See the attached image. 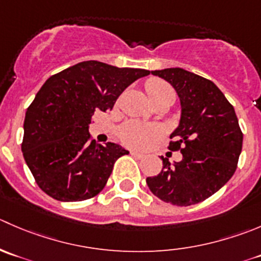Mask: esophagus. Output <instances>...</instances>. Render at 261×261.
<instances>
[{"instance_id": "34e87169", "label": "esophagus", "mask_w": 261, "mask_h": 261, "mask_svg": "<svg viewBox=\"0 0 261 261\" xmlns=\"http://www.w3.org/2000/svg\"><path fill=\"white\" fill-rule=\"evenodd\" d=\"M131 155L133 156H135V158H144V154L143 153H140V151H136V150H133L131 151Z\"/></svg>"}]
</instances>
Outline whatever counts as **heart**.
Here are the masks:
<instances>
[{
  "label": "heart",
  "mask_w": 261,
  "mask_h": 261,
  "mask_svg": "<svg viewBox=\"0 0 261 261\" xmlns=\"http://www.w3.org/2000/svg\"><path fill=\"white\" fill-rule=\"evenodd\" d=\"M145 90L151 102L158 99L163 94L173 93L172 88L167 83L159 79H150L146 82ZM163 130L155 123H143L138 121L126 122L120 128V139L123 144L134 148H145L146 145L162 136Z\"/></svg>",
  "instance_id": "obj_1"
}]
</instances>
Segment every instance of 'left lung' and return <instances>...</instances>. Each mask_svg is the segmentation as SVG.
Returning a JSON list of instances; mask_svg holds the SVG:
<instances>
[{
	"label": "left lung",
	"mask_w": 261,
	"mask_h": 261,
	"mask_svg": "<svg viewBox=\"0 0 261 261\" xmlns=\"http://www.w3.org/2000/svg\"><path fill=\"white\" fill-rule=\"evenodd\" d=\"M168 82L179 98L181 118L171 134L169 150L182 159L169 163L146 184L156 198L189 206L216 194L233 176L242 150V131L231 103L216 84L179 67L151 71Z\"/></svg>",
	"instance_id": "8db88e82"
}]
</instances>
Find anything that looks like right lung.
<instances>
[{"instance_id":"obj_1","label":"right lung","mask_w":261,"mask_h":261,"mask_svg":"<svg viewBox=\"0 0 261 261\" xmlns=\"http://www.w3.org/2000/svg\"><path fill=\"white\" fill-rule=\"evenodd\" d=\"M149 74L84 61L43 84L25 113L21 150L45 194L60 201H82L102 191L115 162L128 151L90 140L93 115L112 110L128 85Z\"/></svg>"}]
</instances>
